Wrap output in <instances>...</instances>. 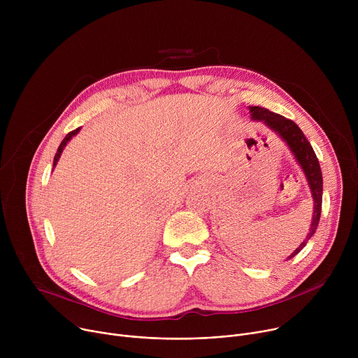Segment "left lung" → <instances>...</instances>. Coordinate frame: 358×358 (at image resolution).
Here are the masks:
<instances>
[{
	"instance_id": "left-lung-1",
	"label": "left lung",
	"mask_w": 358,
	"mask_h": 358,
	"mask_svg": "<svg viewBox=\"0 0 358 358\" xmlns=\"http://www.w3.org/2000/svg\"><path fill=\"white\" fill-rule=\"evenodd\" d=\"M249 113H250V119L253 122H262L286 143L293 157L296 159L297 164L300 166L306 180H308V184H309V188L312 192L313 217H312L309 234H308V236H306V239L286 258V261H289L293 257H296V255L306 246V243H308V241L315 235V232L317 229V225L320 221V214H322V199H323L322 169H320L319 160L316 157V152H315L312 144L308 141V138H306V136L303 134V131L299 129V126L294 122H292L278 113H273L268 109L259 108V106H249Z\"/></svg>"
}]
</instances>
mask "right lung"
<instances>
[{"instance_id": "add662e5", "label": "right lung", "mask_w": 358, "mask_h": 358, "mask_svg": "<svg viewBox=\"0 0 358 358\" xmlns=\"http://www.w3.org/2000/svg\"><path fill=\"white\" fill-rule=\"evenodd\" d=\"M79 130H80V127H78L76 130H73V131L68 133V134H66V137H65V138L62 140V143L59 144V147H58V151H57V155H55V157H54V169H55V166L58 164V162H59V159H61V155H62L64 148H65V147H66V144L71 141V138L79 133Z\"/></svg>"}]
</instances>
